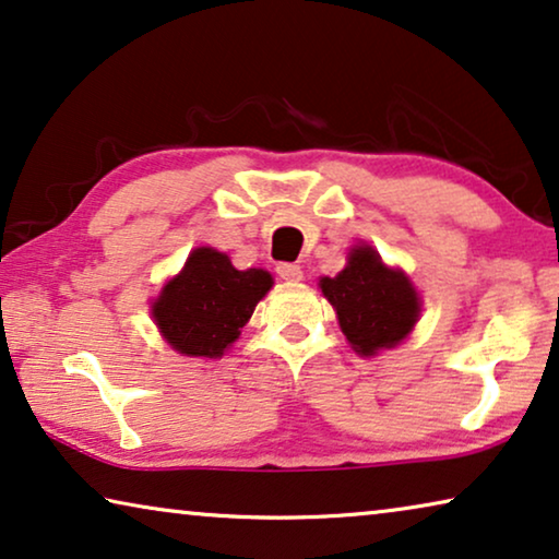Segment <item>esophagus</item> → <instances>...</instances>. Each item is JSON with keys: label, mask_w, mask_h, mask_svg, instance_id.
I'll return each instance as SVG.
<instances>
[{"label": "esophagus", "mask_w": 559, "mask_h": 559, "mask_svg": "<svg viewBox=\"0 0 559 559\" xmlns=\"http://www.w3.org/2000/svg\"><path fill=\"white\" fill-rule=\"evenodd\" d=\"M276 271H278V276H281L283 281H288V283H296V281L304 278L301 265H296V263H281Z\"/></svg>", "instance_id": "34e87169"}]
</instances>
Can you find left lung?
<instances>
[{
  "label": "left lung",
  "instance_id": "left-lung-1",
  "mask_svg": "<svg viewBox=\"0 0 559 559\" xmlns=\"http://www.w3.org/2000/svg\"><path fill=\"white\" fill-rule=\"evenodd\" d=\"M338 316V326L356 354L377 356L409 336L419 321L421 298L409 276L389 269L371 246H354L336 276L319 281Z\"/></svg>",
  "mask_w": 559,
  "mask_h": 559
}]
</instances>
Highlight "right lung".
<instances>
[{
    "label": "right lung",
    "mask_w": 559,
    "mask_h": 559,
    "mask_svg": "<svg viewBox=\"0 0 559 559\" xmlns=\"http://www.w3.org/2000/svg\"><path fill=\"white\" fill-rule=\"evenodd\" d=\"M271 286L269 271H238L226 253L203 246L165 283L153 304V319L178 354L218 359Z\"/></svg>",
    "instance_id": "add662e5"
}]
</instances>
